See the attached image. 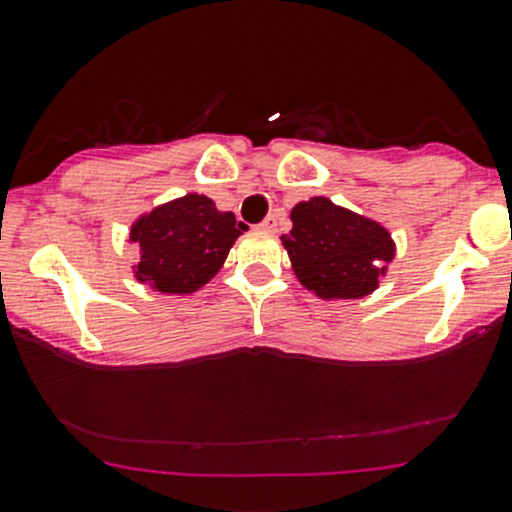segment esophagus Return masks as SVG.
Instances as JSON below:
<instances>
[{
	"mask_svg": "<svg viewBox=\"0 0 512 512\" xmlns=\"http://www.w3.org/2000/svg\"><path fill=\"white\" fill-rule=\"evenodd\" d=\"M280 217H282V212H272V215L267 217L265 222H262L260 230H265V232H275V230H277V225H280Z\"/></svg>",
	"mask_w": 512,
	"mask_h": 512,
	"instance_id": "1",
	"label": "esophagus"
}]
</instances>
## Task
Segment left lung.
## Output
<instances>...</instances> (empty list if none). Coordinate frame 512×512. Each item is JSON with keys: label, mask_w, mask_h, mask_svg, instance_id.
Instances as JSON below:
<instances>
[{"label": "left lung", "mask_w": 512, "mask_h": 512, "mask_svg": "<svg viewBox=\"0 0 512 512\" xmlns=\"http://www.w3.org/2000/svg\"><path fill=\"white\" fill-rule=\"evenodd\" d=\"M282 235L297 282L325 302L360 300L388 277L395 240L382 222L317 195L290 212Z\"/></svg>", "instance_id": "obj_1"}]
</instances>
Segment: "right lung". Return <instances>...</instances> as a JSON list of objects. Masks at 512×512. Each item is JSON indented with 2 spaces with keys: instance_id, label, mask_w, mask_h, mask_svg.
Returning a JSON list of instances; mask_svg holds the SVG:
<instances>
[{
  "instance_id": "obj_1",
  "label": "right lung",
  "mask_w": 512,
  "mask_h": 512,
  "mask_svg": "<svg viewBox=\"0 0 512 512\" xmlns=\"http://www.w3.org/2000/svg\"><path fill=\"white\" fill-rule=\"evenodd\" d=\"M245 230L232 212L217 210L207 195L187 192L142 212L130 225L132 275L152 292L192 295L222 270Z\"/></svg>"
}]
</instances>
